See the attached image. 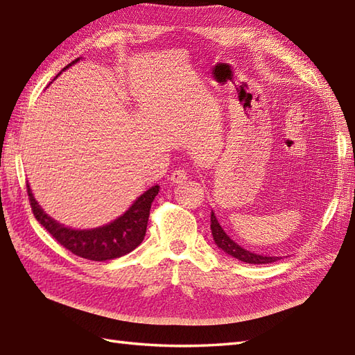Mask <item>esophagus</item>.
I'll return each instance as SVG.
<instances>
[{"mask_svg": "<svg viewBox=\"0 0 355 355\" xmlns=\"http://www.w3.org/2000/svg\"><path fill=\"white\" fill-rule=\"evenodd\" d=\"M187 177H189L187 171L183 169V168H178L171 174V181H172V183H181V181L187 180Z\"/></svg>", "mask_w": 355, "mask_h": 355, "instance_id": "1", "label": "esophagus"}]
</instances>
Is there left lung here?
Masks as SVG:
<instances>
[{
	"label": "left lung",
	"mask_w": 355,
	"mask_h": 355,
	"mask_svg": "<svg viewBox=\"0 0 355 355\" xmlns=\"http://www.w3.org/2000/svg\"><path fill=\"white\" fill-rule=\"evenodd\" d=\"M210 220H211L210 228H211L213 239H215V243L222 251L232 255V257L241 260V261H245V263H251V265H266V263H274V261L279 260V257H266V255L254 254L251 251L243 250L242 246H239L234 241H232V239L227 236L224 230H222V227L219 225V222L213 211H211Z\"/></svg>",
	"instance_id": "1"
}]
</instances>
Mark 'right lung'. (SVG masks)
Returning <instances> with one entry per match:
<instances>
[{"label":"right lung","mask_w":355,"mask_h":355,"mask_svg":"<svg viewBox=\"0 0 355 355\" xmlns=\"http://www.w3.org/2000/svg\"><path fill=\"white\" fill-rule=\"evenodd\" d=\"M76 59L71 64L78 62ZM64 68V69H66ZM159 186H153L151 189L140 195L135 204L123 213L122 216L110 222L109 225H104L94 230H72L64 227L59 222L49 218L46 213L39 207L37 201L31 193V189L27 184V193L33 215L39 220L46 232L51 234L63 248L69 250L72 254L78 255L87 260L94 261H105L112 259H118L133 251L136 246L142 243L148 218L154 198L159 193Z\"/></svg>","instance_id":"right-lung-1"}]
</instances>
